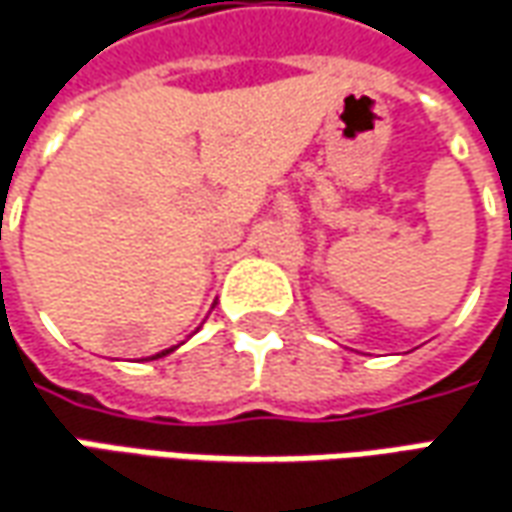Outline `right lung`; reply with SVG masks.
Wrapping results in <instances>:
<instances>
[{
  "instance_id": "1",
  "label": "right lung",
  "mask_w": 512,
  "mask_h": 512,
  "mask_svg": "<svg viewBox=\"0 0 512 512\" xmlns=\"http://www.w3.org/2000/svg\"><path fill=\"white\" fill-rule=\"evenodd\" d=\"M174 349H177V346H171V349H163V352H157V355H152V360H157V357H166V355H171V352H174Z\"/></svg>"
}]
</instances>
